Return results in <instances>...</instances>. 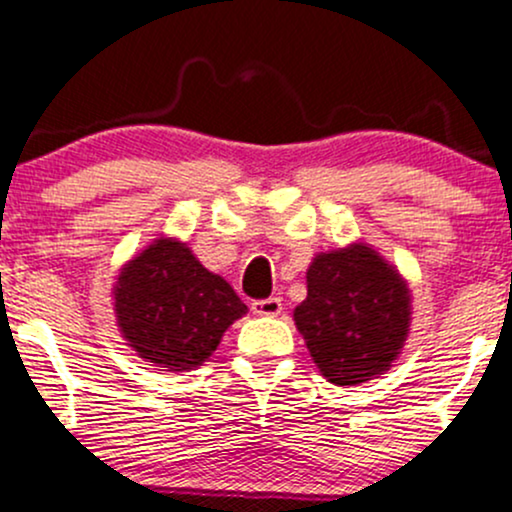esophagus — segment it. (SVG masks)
Listing matches in <instances>:
<instances>
[{"label": "esophagus", "mask_w": 512, "mask_h": 512, "mask_svg": "<svg viewBox=\"0 0 512 512\" xmlns=\"http://www.w3.org/2000/svg\"><path fill=\"white\" fill-rule=\"evenodd\" d=\"M250 308L255 316H279V313H282V301L274 299V296H269V299L252 301Z\"/></svg>", "instance_id": "34e87169"}]
</instances>
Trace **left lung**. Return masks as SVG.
<instances>
[{"mask_svg": "<svg viewBox=\"0 0 512 512\" xmlns=\"http://www.w3.org/2000/svg\"><path fill=\"white\" fill-rule=\"evenodd\" d=\"M308 296L296 328L320 374L340 386L386 372L411 323V294L391 265L367 245L323 252L306 272Z\"/></svg>", "mask_w": 512, "mask_h": 512, "instance_id": "8db88e82", "label": "left lung"}]
</instances>
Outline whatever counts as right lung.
I'll use <instances>...</instances> for the list:
<instances>
[{
  "label": "right lung",
  "instance_id": "right-lung-1",
  "mask_svg": "<svg viewBox=\"0 0 512 512\" xmlns=\"http://www.w3.org/2000/svg\"><path fill=\"white\" fill-rule=\"evenodd\" d=\"M121 335L143 359L189 372L213 355L247 306L187 245L155 240L121 269L114 289Z\"/></svg>",
  "mask_w": 512,
  "mask_h": 512
}]
</instances>
